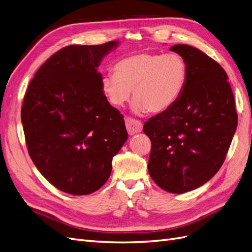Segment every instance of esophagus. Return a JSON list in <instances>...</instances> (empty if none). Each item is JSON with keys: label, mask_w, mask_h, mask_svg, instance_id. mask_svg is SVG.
<instances>
[{"label": "esophagus", "mask_w": 252, "mask_h": 252, "mask_svg": "<svg viewBox=\"0 0 252 252\" xmlns=\"http://www.w3.org/2000/svg\"><path fill=\"white\" fill-rule=\"evenodd\" d=\"M125 124L129 135H133L135 133H139L142 131V123L138 120H134L132 118H126L125 119Z\"/></svg>", "instance_id": "1"}]
</instances>
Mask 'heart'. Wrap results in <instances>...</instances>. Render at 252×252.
Segmentation results:
<instances>
[{
    "instance_id": "heart-1",
    "label": "heart",
    "mask_w": 252,
    "mask_h": 252,
    "mask_svg": "<svg viewBox=\"0 0 252 252\" xmlns=\"http://www.w3.org/2000/svg\"><path fill=\"white\" fill-rule=\"evenodd\" d=\"M113 72L102 77V93L112 106L121 107L133 90L132 108L140 114L169 109L184 91L188 77L185 59L175 52L134 53L118 61Z\"/></svg>"
}]
</instances>
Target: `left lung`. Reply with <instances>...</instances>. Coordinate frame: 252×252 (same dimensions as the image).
I'll use <instances>...</instances> for the list:
<instances>
[{
  "label": "left lung",
  "mask_w": 252,
  "mask_h": 252,
  "mask_svg": "<svg viewBox=\"0 0 252 252\" xmlns=\"http://www.w3.org/2000/svg\"><path fill=\"white\" fill-rule=\"evenodd\" d=\"M170 50L187 63L185 89L169 109L150 118L143 131L151 141V179L166 191L184 193L204 185L223 165L238 113L219 63L189 45H173Z\"/></svg>",
  "instance_id": "8db88e82"
}]
</instances>
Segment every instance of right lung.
<instances>
[{
	"label": "right lung",
	"instance_id": "obj_1",
	"mask_svg": "<svg viewBox=\"0 0 252 252\" xmlns=\"http://www.w3.org/2000/svg\"><path fill=\"white\" fill-rule=\"evenodd\" d=\"M118 45L66 46L29 83L21 110L28 154L61 191L84 195L100 189L128 139L123 116L102 93L97 71Z\"/></svg>",
	"mask_w": 252,
	"mask_h": 252
}]
</instances>
